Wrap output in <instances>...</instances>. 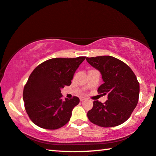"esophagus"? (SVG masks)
<instances>
[{
  "label": "esophagus",
  "instance_id": "1",
  "mask_svg": "<svg viewBox=\"0 0 156 156\" xmlns=\"http://www.w3.org/2000/svg\"><path fill=\"white\" fill-rule=\"evenodd\" d=\"M85 99H86V98L85 97H80V101H85Z\"/></svg>",
  "mask_w": 156,
  "mask_h": 156
}]
</instances>
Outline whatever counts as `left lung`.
Instances as JSON below:
<instances>
[{
    "instance_id": "obj_1",
    "label": "left lung",
    "mask_w": 156,
    "mask_h": 156,
    "mask_svg": "<svg viewBox=\"0 0 156 156\" xmlns=\"http://www.w3.org/2000/svg\"><path fill=\"white\" fill-rule=\"evenodd\" d=\"M87 62L102 75L103 84L98 93L108 94L104 103L94 101L87 112L91 123L101 127H114L130 117L138 103L140 84L132 69L114 57L97 56L86 58Z\"/></svg>"
}]
</instances>
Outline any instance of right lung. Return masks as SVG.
Wrapping results in <instances>:
<instances>
[{"label":"right lung","instance_id":"add662e5","mask_svg":"<svg viewBox=\"0 0 156 156\" xmlns=\"http://www.w3.org/2000/svg\"><path fill=\"white\" fill-rule=\"evenodd\" d=\"M85 58H52L34 69L24 86L23 98L25 109L34 124L55 130L70 120L80 99L73 96L62 101L61 89L71 85L76 69Z\"/></svg>","mask_w":156,"mask_h":156}]
</instances>
